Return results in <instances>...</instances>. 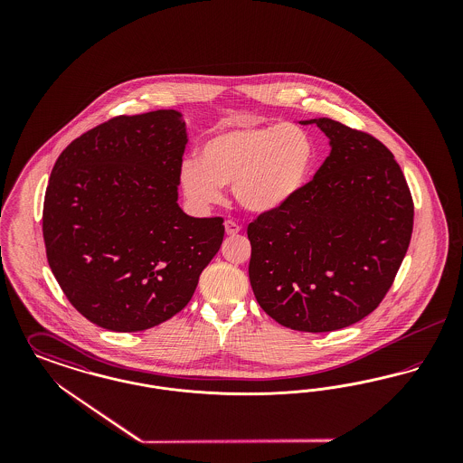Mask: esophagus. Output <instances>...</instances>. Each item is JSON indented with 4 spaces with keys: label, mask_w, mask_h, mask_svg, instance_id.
I'll list each match as a JSON object with an SVG mask.
<instances>
[{
    "label": "esophagus",
    "mask_w": 463,
    "mask_h": 463,
    "mask_svg": "<svg viewBox=\"0 0 463 463\" xmlns=\"http://www.w3.org/2000/svg\"><path fill=\"white\" fill-rule=\"evenodd\" d=\"M225 232L229 234V236H236L240 231H241V225L240 223H236L234 221H225Z\"/></svg>",
    "instance_id": "34e87169"
}]
</instances>
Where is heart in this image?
Masks as SVG:
<instances>
[{
  "mask_svg": "<svg viewBox=\"0 0 463 463\" xmlns=\"http://www.w3.org/2000/svg\"><path fill=\"white\" fill-rule=\"evenodd\" d=\"M314 146L295 125L232 123L204 140L201 156L180 165L184 194L206 210L232 184L244 210L264 213L279 208L304 185L312 166Z\"/></svg>",
  "mask_w": 463,
  "mask_h": 463,
  "instance_id": "heart-1",
  "label": "heart"
}]
</instances>
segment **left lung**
<instances>
[{
  "mask_svg": "<svg viewBox=\"0 0 463 463\" xmlns=\"http://www.w3.org/2000/svg\"><path fill=\"white\" fill-rule=\"evenodd\" d=\"M331 153L314 178L248 225L250 283L279 325L325 333L380 306L408 251L413 199L394 155L370 133L330 118Z\"/></svg>",
  "mask_w": 463,
  "mask_h": 463,
  "instance_id": "1",
  "label": "left lung"
}]
</instances>
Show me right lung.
Here are the masks:
<instances>
[{
    "mask_svg": "<svg viewBox=\"0 0 463 463\" xmlns=\"http://www.w3.org/2000/svg\"><path fill=\"white\" fill-rule=\"evenodd\" d=\"M185 123L174 109L116 116L72 140L43 204L50 269L67 300L110 331L149 330L189 304L223 219L178 206Z\"/></svg>",
    "mask_w": 463,
    "mask_h": 463,
    "instance_id": "1",
    "label": "right lung"
}]
</instances>
